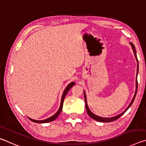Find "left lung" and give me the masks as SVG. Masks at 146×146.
<instances>
[{"instance_id":"obj_1","label":"left lung","mask_w":146,"mask_h":146,"mask_svg":"<svg viewBox=\"0 0 146 146\" xmlns=\"http://www.w3.org/2000/svg\"><path fill=\"white\" fill-rule=\"evenodd\" d=\"M130 44H131V47H132V49L133 50V52H134V54L135 56V58H136V60L137 61V80H136V91H135V95L133 98L132 101L130 104H129V106H127V108L126 109V110L124 111L122 113H120L119 115L117 116H115L113 117H110V118H104V117H99L98 115H96L94 114L93 113H92V111L90 110V109L88 108V104H87V102H86V94L85 93V92H84V96H85V105H86V111H87V113L88 114V115L90 116L92 119H93L94 120H96L97 121H99V122H110L112 121H115V120L118 119L119 117H121L122 115H123L125 112H126L127 109H128L130 106H131V104L133 103V101L135 100V96H136V94H137V88H138V81H137V75H138V73H139V61H138V59H137V52H136V50H135V47L134 45L132 43H130Z\"/></svg>"}]
</instances>
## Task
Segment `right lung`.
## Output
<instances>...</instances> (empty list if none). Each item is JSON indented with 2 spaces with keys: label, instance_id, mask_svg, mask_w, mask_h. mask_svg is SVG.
Here are the masks:
<instances>
[{
  "label": "right lung",
  "instance_id": "obj_1",
  "mask_svg": "<svg viewBox=\"0 0 146 146\" xmlns=\"http://www.w3.org/2000/svg\"><path fill=\"white\" fill-rule=\"evenodd\" d=\"M75 85V83L74 82H72L70 83L69 85L66 86V88L65 89V90L63 92V94L62 95V97H61V104H60V108H59L58 111L56 112V113H55L54 115H52V117H49V118H48L47 119H45V120H42V121H36V120H33L31 118H29L31 121L34 122H36V123H47V122H49L51 121H53L54 120H55L57 117L59 116V115L60 114L61 110H62V108H63V101H64V99H65V96L66 95V94L68 93V92L69 91V90L72 87V86Z\"/></svg>",
  "mask_w": 146,
  "mask_h": 146
}]
</instances>
